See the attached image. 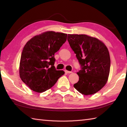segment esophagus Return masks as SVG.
I'll return each instance as SVG.
<instances>
[{"label":"esophagus","instance_id":"1","mask_svg":"<svg viewBox=\"0 0 127 127\" xmlns=\"http://www.w3.org/2000/svg\"><path fill=\"white\" fill-rule=\"evenodd\" d=\"M65 73H66V74H70V73H72V71H68V70H65Z\"/></svg>","mask_w":127,"mask_h":127}]
</instances>
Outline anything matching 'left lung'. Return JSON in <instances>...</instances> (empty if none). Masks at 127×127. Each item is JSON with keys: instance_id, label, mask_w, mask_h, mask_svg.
<instances>
[{"instance_id": "left-lung-1", "label": "left lung", "mask_w": 127, "mask_h": 127, "mask_svg": "<svg viewBox=\"0 0 127 127\" xmlns=\"http://www.w3.org/2000/svg\"><path fill=\"white\" fill-rule=\"evenodd\" d=\"M68 41L81 65L79 80L74 88L84 95L96 93L107 82L110 73L108 49L95 37L85 34H68Z\"/></svg>"}]
</instances>
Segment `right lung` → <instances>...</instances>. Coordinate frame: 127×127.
Returning a JSON list of instances; mask_svg holds the SVG:
<instances>
[{
    "label": "right lung",
    "mask_w": 127,
    "mask_h": 127,
    "mask_svg": "<svg viewBox=\"0 0 127 127\" xmlns=\"http://www.w3.org/2000/svg\"><path fill=\"white\" fill-rule=\"evenodd\" d=\"M66 38V34L48 31L26 43L21 54L20 76L32 91L41 93L49 90L64 74L56 69L54 56Z\"/></svg>",
    "instance_id": "right-lung-1"
}]
</instances>
